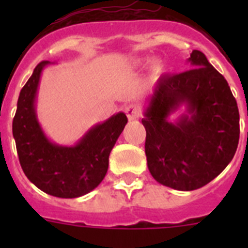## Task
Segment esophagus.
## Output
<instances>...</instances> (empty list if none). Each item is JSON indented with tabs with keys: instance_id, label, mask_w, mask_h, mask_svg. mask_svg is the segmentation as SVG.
<instances>
[{
	"instance_id": "obj_1",
	"label": "esophagus",
	"mask_w": 248,
	"mask_h": 248,
	"mask_svg": "<svg viewBox=\"0 0 248 248\" xmlns=\"http://www.w3.org/2000/svg\"><path fill=\"white\" fill-rule=\"evenodd\" d=\"M125 113L129 120H135L139 118V108L134 104H129L125 108Z\"/></svg>"
}]
</instances>
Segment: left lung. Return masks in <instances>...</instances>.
Returning <instances> with one entry per match:
<instances>
[{
  "label": "left lung",
  "mask_w": 248,
  "mask_h": 248,
  "mask_svg": "<svg viewBox=\"0 0 248 248\" xmlns=\"http://www.w3.org/2000/svg\"><path fill=\"white\" fill-rule=\"evenodd\" d=\"M190 68L161 77L141 119L148 168L157 183L180 191L200 189L223 171L240 139V114L227 80L200 50ZM181 104L189 115L168 117Z\"/></svg>",
  "instance_id": "8db88e82"
}]
</instances>
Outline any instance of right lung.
<instances>
[{
    "label": "right lung",
    "mask_w": 248,
    "mask_h": 248,
    "mask_svg": "<svg viewBox=\"0 0 248 248\" xmlns=\"http://www.w3.org/2000/svg\"><path fill=\"white\" fill-rule=\"evenodd\" d=\"M43 61L34 68L21 89L12 123L19 164L28 180L46 194L62 199L79 198L94 190L108 171L109 154L128 123L118 113L95 126L74 146H62L48 140L37 120L36 95Z\"/></svg>",
    "instance_id": "obj_1"
}]
</instances>
